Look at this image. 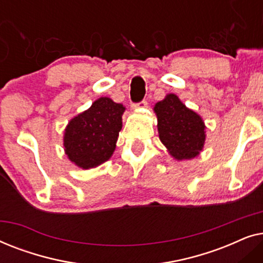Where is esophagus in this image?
<instances>
[{
    "mask_svg": "<svg viewBox=\"0 0 263 263\" xmlns=\"http://www.w3.org/2000/svg\"><path fill=\"white\" fill-rule=\"evenodd\" d=\"M147 106V102L146 100H142V102L140 103H136V104H133L132 105V109H140V107H146Z\"/></svg>",
    "mask_w": 263,
    "mask_h": 263,
    "instance_id": "esophagus-1",
    "label": "esophagus"
}]
</instances>
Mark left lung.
I'll list each match as a JSON object with an SVG mask.
<instances>
[{"mask_svg":"<svg viewBox=\"0 0 263 263\" xmlns=\"http://www.w3.org/2000/svg\"><path fill=\"white\" fill-rule=\"evenodd\" d=\"M160 141L175 159H193L202 151L206 134L204 123L174 93L154 105Z\"/></svg>","mask_w":263,"mask_h":263,"instance_id":"left-lung-1","label":"left lung"}]
</instances>
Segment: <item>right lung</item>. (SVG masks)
<instances>
[{
  "label": "right lung",
  "instance_id": "obj_1",
  "mask_svg": "<svg viewBox=\"0 0 263 263\" xmlns=\"http://www.w3.org/2000/svg\"><path fill=\"white\" fill-rule=\"evenodd\" d=\"M124 110L122 104L102 97L88 110L71 118L63 136L68 159L85 170L109 160L116 148Z\"/></svg>",
  "mask_w": 263,
  "mask_h": 263
}]
</instances>
